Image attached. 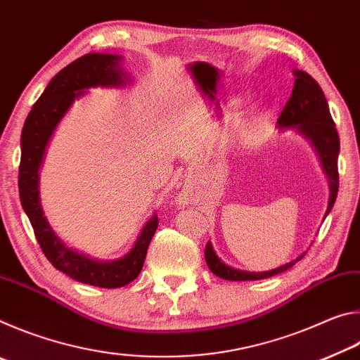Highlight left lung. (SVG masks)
Listing matches in <instances>:
<instances>
[{
    "label": "left lung",
    "mask_w": 360,
    "mask_h": 360,
    "mask_svg": "<svg viewBox=\"0 0 360 360\" xmlns=\"http://www.w3.org/2000/svg\"><path fill=\"white\" fill-rule=\"evenodd\" d=\"M294 89H292L290 98L285 103L281 115L278 119V130H294L303 136L313 146V149L319 157L322 172L328 181V203L324 219L332 211L335 200L338 193V152H340V138L335 129V122L328 109V103L324 92L314 79L302 70H294ZM307 252H302L297 259L279 265L268 271H246L233 268L217 257L211 241L205 248V259L210 270L216 276L227 279V281H255L275 276L294 266Z\"/></svg>",
    "instance_id": "obj_1"
}]
</instances>
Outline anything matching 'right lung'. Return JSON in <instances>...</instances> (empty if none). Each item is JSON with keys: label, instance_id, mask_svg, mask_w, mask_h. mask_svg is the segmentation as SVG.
I'll return each mask as SVG.
<instances>
[{"label": "right lung", "instance_id": "obj_1", "mask_svg": "<svg viewBox=\"0 0 360 360\" xmlns=\"http://www.w3.org/2000/svg\"><path fill=\"white\" fill-rule=\"evenodd\" d=\"M122 60L124 57L115 53L95 52L70 63L52 77L33 105L23 124L20 138V203L32 222L42 252L65 275L79 283L105 289L122 288L139 275L149 243L158 225L157 212L146 221L136 241L125 255L114 260L92 259L87 254L66 246L47 222L39 198V169L44 162L49 141L72 103L82 98L89 89L125 87L131 82L130 76L122 68Z\"/></svg>", "mask_w": 360, "mask_h": 360}]
</instances>
